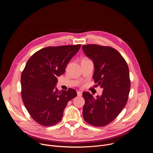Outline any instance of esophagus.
Here are the masks:
<instances>
[{"label": "esophagus", "instance_id": "1", "mask_svg": "<svg viewBox=\"0 0 153 153\" xmlns=\"http://www.w3.org/2000/svg\"><path fill=\"white\" fill-rule=\"evenodd\" d=\"M77 96H82V91H77Z\"/></svg>", "mask_w": 153, "mask_h": 153}]
</instances>
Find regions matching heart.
I'll return each mask as SVG.
<instances>
[{"instance_id":"b5f03b06","label":"heart","mask_w":153,"mask_h":153,"mask_svg":"<svg viewBox=\"0 0 153 153\" xmlns=\"http://www.w3.org/2000/svg\"><path fill=\"white\" fill-rule=\"evenodd\" d=\"M86 59V58H85V59Z\"/></svg>"}]
</instances>
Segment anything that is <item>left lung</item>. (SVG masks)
<instances>
[{
  "label": "left lung",
  "instance_id": "8db88e82",
  "mask_svg": "<svg viewBox=\"0 0 153 153\" xmlns=\"http://www.w3.org/2000/svg\"><path fill=\"white\" fill-rule=\"evenodd\" d=\"M82 50L93 62V78L103 89L96 98L89 92L83 93V117L93 126H103L113 121L126 105L131 87L129 68L121 54L111 47L90 44L83 45Z\"/></svg>",
  "mask_w": 153,
  "mask_h": 153
}]
</instances>
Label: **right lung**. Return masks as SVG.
Returning <instances> with one entry per match:
<instances>
[{"label":"right lung","instance_id":"right-lung-1","mask_svg":"<svg viewBox=\"0 0 153 153\" xmlns=\"http://www.w3.org/2000/svg\"><path fill=\"white\" fill-rule=\"evenodd\" d=\"M80 45L48 47L34 53L21 75L22 97L31 117L43 126H52L62 119L68 102L77 96L76 91H59L57 77L78 52Z\"/></svg>","mask_w":153,"mask_h":153}]
</instances>
